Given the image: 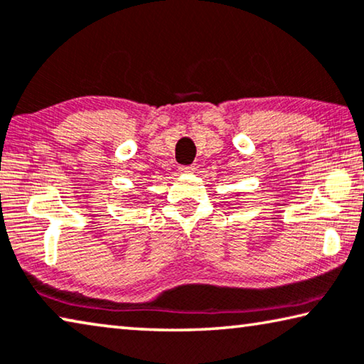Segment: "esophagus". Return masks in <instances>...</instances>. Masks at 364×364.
Returning a JSON list of instances; mask_svg holds the SVG:
<instances>
[{
	"label": "esophagus",
	"mask_w": 364,
	"mask_h": 364,
	"mask_svg": "<svg viewBox=\"0 0 364 364\" xmlns=\"http://www.w3.org/2000/svg\"><path fill=\"white\" fill-rule=\"evenodd\" d=\"M182 172V174H190V172H193L195 171V166L193 164H190V166H182L181 169H178Z\"/></svg>",
	"instance_id": "1"
}]
</instances>
